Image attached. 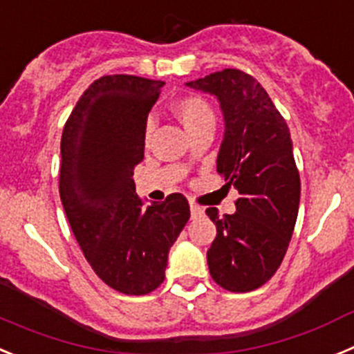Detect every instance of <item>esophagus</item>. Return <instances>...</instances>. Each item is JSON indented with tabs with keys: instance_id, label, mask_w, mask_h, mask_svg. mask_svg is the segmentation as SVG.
Listing matches in <instances>:
<instances>
[{
	"instance_id": "1",
	"label": "esophagus",
	"mask_w": 354,
	"mask_h": 354,
	"mask_svg": "<svg viewBox=\"0 0 354 354\" xmlns=\"http://www.w3.org/2000/svg\"><path fill=\"white\" fill-rule=\"evenodd\" d=\"M190 213H192V216H199L205 213V209L201 208L199 205H196V203H190Z\"/></svg>"
}]
</instances>
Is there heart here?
<instances>
[{
    "mask_svg": "<svg viewBox=\"0 0 354 354\" xmlns=\"http://www.w3.org/2000/svg\"><path fill=\"white\" fill-rule=\"evenodd\" d=\"M174 113L180 118V122L183 123L185 129L189 130V133L192 130L199 129L201 125L215 120L212 107L201 97H196V95H187V97H181L180 100H176ZM149 130H151V123L146 127V133H149Z\"/></svg>",
    "mask_w": 354,
    "mask_h": 354,
    "instance_id": "b5f03b06",
    "label": "heart"
}]
</instances>
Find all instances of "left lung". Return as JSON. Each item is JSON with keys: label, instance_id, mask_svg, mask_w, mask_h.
<instances>
[{"label": "left lung", "instance_id": "obj_1", "mask_svg": "<svg viewBox=\"0 0 354 354\" xmlns=\"http://www.w3.org/2000/svg\"><path fill=\"white\" fill-rule=\"evenodd\" d=\"M187 86L209 93L224 114V139L216 171L225 189H236V212L221 218L209 247V275L221 288L247 292L273 277L284 259L300 206V174L292 141L266 90L236 68H225Z\"/></svg>", "mask_w": 354, "mask_h": 354}]
</instances>
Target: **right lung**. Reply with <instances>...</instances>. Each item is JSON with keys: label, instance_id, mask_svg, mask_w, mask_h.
I'll return each mask as SVG.
<instances>
[{"label": "right lung", "instance_id": "1", "mask_svg": "<svg viewBox=\"0 0 354 354\" xmlns=\"http://www.w3.org/2000/svg\"><path fill=\"white\" fill-rule=\"evenodd\" d=\"M165 82L104 75L91 82L62 136L59 197L93 272L123 295L165 279L169 248L190 218L187 197L142 205L133 167L145 158L146 120Z\"/></svg>", "mask_w": 354, "mask_h": 354}]
</instances>
